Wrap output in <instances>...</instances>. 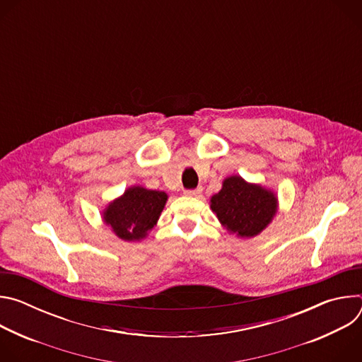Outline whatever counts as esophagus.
<instances>
[{"label":"esophagus","instance_id":"esophagus-1","mask_svg":"<svg viewBox=\"0 0 362 362\" xmlns=\"http://www.w3.org/2000/svg\"><path fill=\"white\" fill-rule=\"evenodd\" d=\"M200 193H202V187L185 190V194H186V196H190V197H197V196H200Z\"/></svg>","mask_w":362,"mask_h":362}]
</instances>
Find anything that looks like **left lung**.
Returning <instances> with one entry per match:
<instances>
[{
	"instance_id": "1",
	"label": "left lung",
	"mask_w": 362,
	"mask_h": 362,
	"mask_svg": "<svg viewBox=\"0 0 362 362\" xmlns=\"http://www.w3.org/2000/svg\"><path fill=\"white\" fill-rule=\"evenodd\" d=\"M211 208L229 232L252 238L261 233L275 216L276 197L259 185L230 176L225 179L221 192L212 196Z\"/></svg>"
}]
</instances>
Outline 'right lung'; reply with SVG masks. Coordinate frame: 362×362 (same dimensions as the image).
I'll use <instances>...</instances> for the list:
<instances>
[{
    "instance_id": "right-lung-1",
    "label": "right lung",
    "mask_w": 362,
    "mask_h": 362,
    "mask_svg": "<svg viewBox=\"0 0 362 362\" xmlns=\"http://www.w3.org/2000/svg\"><path fill=\"white\" fill-rule=\"evenodd\" d=\"M166 200L165 192L134 186L107 206L103 219L120 239L139 240L156 225Z\"/></svg>"
}]
</instances>
